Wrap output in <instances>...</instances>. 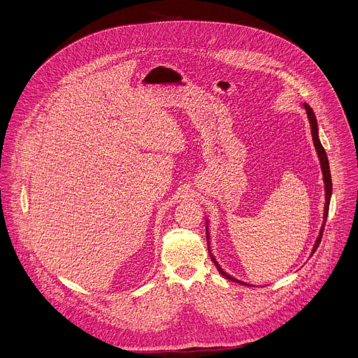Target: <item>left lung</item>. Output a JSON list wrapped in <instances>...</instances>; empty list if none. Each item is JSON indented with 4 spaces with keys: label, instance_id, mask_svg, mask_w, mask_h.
<instances>
[{
    "label": "left lung",
    "instance_id": "8db88e82",
    "mask_svg": "<svg viewBox=\"0 0 358 358\" xmlns=\"http://www.w3.org/2000/svg\"><path fill=\"white\" fill-rule=\"evenodd\" d=\"M303 108L306 109V113H308V117H309V123H310V129H312V137H313V143H315V147L317 150V155H319V159H320V164H322V170H323V178H324V188H326V206H324V222H323V227H322V231H320V235L315 243V248H313V253L316 252V249L319 248L320 242H322V236H323V231H324V225H326V220H327V215H329V206H330V196H331V174H330V167H329V160H327V155H326V150L323 148L322 143H320V138H319V134H317V120H316V116H315V112L312 110V108L308 105V103H303ZM207 239H208V234H207ZM208 250H210V245H208ZM210 257L213 259V262L215 264L217 269L220 271V273L232 280V282H236V283H242L239 282L238 279L227 275L221 266L218 265V262L215 261V258L211 255L210 252ZM242 285H246V283H242ZM249 286V285H246Z\"/></svg>",
    "mask_w": 358,
    "mask_h": 358
}]
</instances>
